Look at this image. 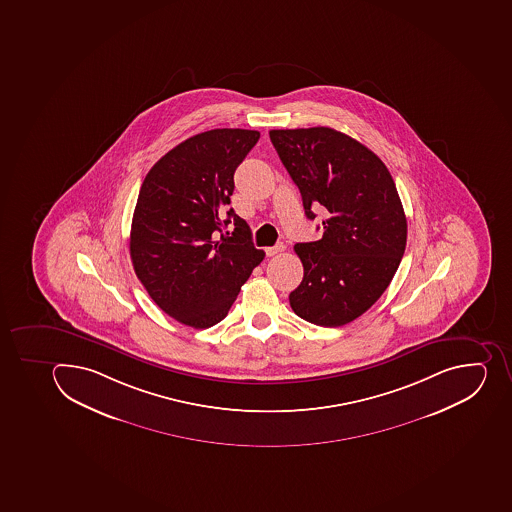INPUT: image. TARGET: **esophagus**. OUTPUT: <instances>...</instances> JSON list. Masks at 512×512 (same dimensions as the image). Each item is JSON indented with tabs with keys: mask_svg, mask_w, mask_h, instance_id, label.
I'll use <instances>...</instances> for the list:
<instances>
[{
	"mask_svg": "<svg viewBox=\"0 0 512 512\" xmlns=\"http://www.w3.org/2000/svg\"><path fill=\"white\" fill-rule=\"evenodd\" d=\"M284 249V243H279V245L269 246V248H266V254L267 256H276V254L282 253Z\"/></svg>",
	"mask_w": 512,
	"mask_h": 512,
	"instance_id": "esophagus-1",
	"label": "esophagus"
}]
</instances>
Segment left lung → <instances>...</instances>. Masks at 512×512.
<instances>
[{
	"label": "left lung",
	"mask_w": 512,
	"mask_h": 512,
	"mask_svg": "<svg viewBox=\"0 0 512 512\" xmlns=\"http://www.w3.org/2000/svg\"><path fill=\"white\" fill-rule=\"evenodd\" d=\"M269 137L307 217L318 207L326 214L321 240L294 246L303 280L290 307L313 325H347L387 290L405 254L408 225L395 181L374 152L338 130H271Z\"/></svg>",
	"instance_id": "left-lung-1"
}]
</instances>
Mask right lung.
<instances>
[{
    "instance_id": "add662e5",
    "label": "right lung",
    "mask_w": 512,
    "mask_h": 512,
    "mask_svg": "<svg viewBox=\"0 0 512 512\" xmlns=\"http://www.w3.org/2000/svg\"><path fill=\"white\" fill-rule=\"evenodd\" d=\"M258 140V130H207L179 143L143 179L130 258L153 302L183 325L205 329L222 321L264 259L235 210L222 220L233 174ZM232 221L236 232L223 237Z\"/></svg>"
}]
</instances>
